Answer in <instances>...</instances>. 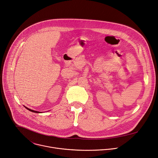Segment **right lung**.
<instances>
[{"label": "right lung", "mask_w": 158, "mask_h": 158, "mask_svg": "<svg viewBox=\"0 0 158 158\" xmlns=\"http://www.w3.org/2000/svg\"><path fill=\"white\" fill-rule=\"evenodd\" d=\"M25 107H26V108L27 109V110H28L29 111H31V112H33V113H41V112H40V111H35V110H31V109H29V108H28V107H26V106H24Z\"/></svg>", "instance_id": "1"}]
</instances>
